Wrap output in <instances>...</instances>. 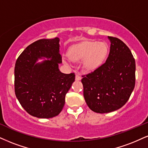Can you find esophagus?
Wrapping results in <instances>:
<instances>
[{"instance_id":"obj_1","label":"esophagus","mask_w":148,"mask_h":148,"mask_svg":"<svg viewBox=\"0 0 148 148\" xmlns=\"http://www.w3.org/2000/svg\"><path fill=\"white\" fill-rule=\"evenodd\" d=\"M82 79V77L81 75H80V74L79 73H77L75 75V80H77V81H79V80Z\"/></svg>"}]
</instances>
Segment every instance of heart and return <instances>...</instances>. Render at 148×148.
<instances>
[{"label":"heart","mask_w":148,"mask_h":148,"mask_svg":"<svg viewBox=\"0 0 148 148\" xmlns=\"http://www.w3.org/2000/svg\"><path fill=\"white\" fill-rule=\"evenodd\" d=\"M107 54V45L96 42H82L73 45L68 51L69 59L73 62L84 60V66L88 71H94L99 67Z\"/></svg>","instance_id":"1"}]
</instances>
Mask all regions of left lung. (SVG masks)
I'll return each mask as SVG.
<instances>
[{
  "label": "left lung",
  "instance_id": "1",
  "mask_svg": "<svg viewBox=\"0 0 148 148\" xmlns=\"http://www.w3.org/2000/svg\"><path fill=\"white\" fill-rule=\"evenodd\" d=\"M108 38L110 48L106 62L82 79L86 103L101 114L124 106L135 85V60L130 49L118 38Z\"/></svg>",
  "mask_w": 148,
  "mask_h": 148
}]
</instances>
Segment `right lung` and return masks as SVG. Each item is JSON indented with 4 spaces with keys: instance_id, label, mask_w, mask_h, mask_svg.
Wrapping results in <instances>:
<instances>
[{
    "instance_id": "obj_1",
    "label": "right lung",
    "mask_w": 148,
    "mask_h": 148,
    "mask_svg": "<svg viewBox=\"0 0 148 148\" xmlns=\"http://www.w3.org/2000/svg\"><path fill=\"white\" fill-rule=\"evenodd\" d=\"M44 59L38 62V60ZM60 39H40L29 45L16 60L14 86L16 97L31 115L49 119L58 115L65 96L75 82L74 73L59 69Z\"/></svg>"
}]
</instances>
